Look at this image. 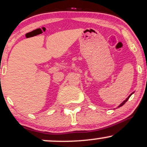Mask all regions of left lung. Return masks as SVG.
<instances>
[{"mask_svg": "<svg viewBox=\"0 0 147 147\" xmlns=\"http://www.w3.org/2000/svg\"><path fill=\"white\" fill-rule=\"evenodd\" d=\"M131 95H132V93H131V95H129V97H127V99H125V101H123V103H122V104H121V105H120V106H119V107H121V106H123V105H124V104H125V103H126V102H127V100H128V99H129V97H130V96H131Z\"/></svg>", "mask_w": 147, "mask_h": 147, "instance_id": "1", "label": "left lung"}]
</instances>
